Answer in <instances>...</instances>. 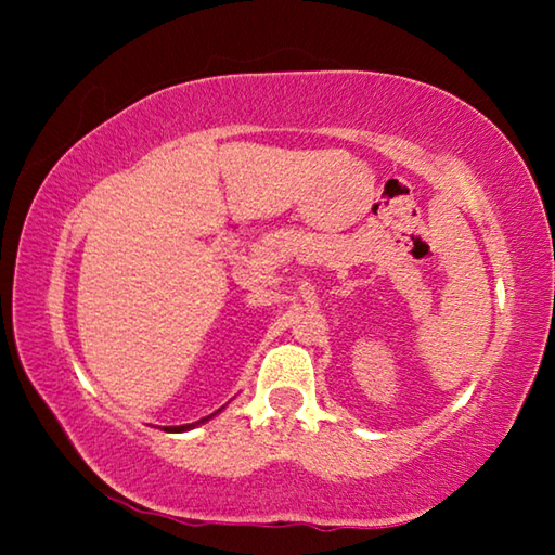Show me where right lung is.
<instances>
[{
    "label": "right lung",
    "mask_w": 555,
    "mask_h": 555,
    "mask_svg": "<svg viewBox=\"0 0 555 555\" xmlns=\"http://www.w3.org/2000/svg\"><path fill=\"white\" fill-rule=\"evenodd\" d=\"M210 418V416H208ZM208 418H201L198 424H203V421H208ZM188 428H193V424H185V426H168V428H164V430H188Z\"/></svg>",
    "instance_id": "add662e5"
}]
</instances>
